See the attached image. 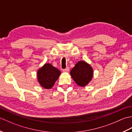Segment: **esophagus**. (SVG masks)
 I'll list each match as a JSON object with an SVG mask.
<instances>
[{"instance_id":"34e87169","label":"esophagus","mask_w":132,"mask_h":132,"mask_svg":"<svg viewBox=\"0 0 132 132\" xmlns=\"http://www.w3.org/2000/svg\"><path fill=\"white\" fill-rule=\"evenodd\" d=\"M63 72H69V68H66V69H63Z\"/></svg>"}]
</instances>
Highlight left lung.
Segmentation results:
<instances>
[{
    "label": "left lung",
    "instance_id": "left-lung-1",
    "mask_svg": "<svg viewBox=\"0 0 132 132\" xmlns=\"http://www.w3.org/2000/svg\"><path fill=\"white\" fill-rule=\"evenodd\" d=\"M70 74L78 86L85 87L93 78L94 70L89 63L85 61H80L75 64Z\"/></svg>",
    "mask_w": 132,
    "mask_h": 132
}]
</instances>
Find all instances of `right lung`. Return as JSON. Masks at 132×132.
I'll return each mask as SVG.
<instances>
[{"label": "right lung", "instance_id": "add662e5", "mask_svg": "<svg viewBox=\"0 0 132 132\" xmlns=\"http://www.w3.org/2000/svg\"><path fill=\"white\" fill-rule=\"evenodd\" d=\"M61 72L50 63H47L38 69L37 80L40 85L45 89L52 88L60 76Z\"/></svg>", "mask_w": 132, "mask_h": 132}]
</instances>
